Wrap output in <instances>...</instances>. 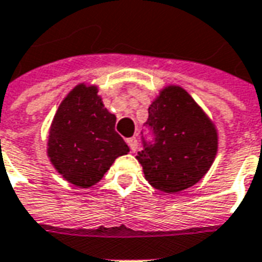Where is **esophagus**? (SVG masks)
<instances>
[{
  "label": "esophagus",
  "instance_id": "34e87169",
  "mask_svg": "<svg viewBox=\"0 0 262 262\" xmlns=\"http://www.w3.org/2000/svg\"><path fill=\"white\" fill-rule=\"evenodd\" d=\"M126 143H127V146L130 147L132 152H135V151L137 150V140H136V137H130V139H127V140H126Z\"/></svg>",
  "mask_w": 262,
  "mask_h": 262
}]
</instances>
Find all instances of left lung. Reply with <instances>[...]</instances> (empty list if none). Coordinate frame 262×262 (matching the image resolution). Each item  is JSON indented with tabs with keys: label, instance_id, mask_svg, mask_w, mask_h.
Instances as JSON below:
<instances>
[{
	"label": "left lung",
	"instance_id": "8db88e82",
	"mask_svg": "<svg viewBox=\"0 0 262 262\" xmlns=\"http://www.w3.org/2000/svg\"><path fill=\"white\" fill-rule=\"evenodd\" d=\"M146 125L154 143L143 140L136 158L152 187L176 194L203 179L218 151V132L185 89L164 87L148 106Z\"/></svg>",
	"mask_w": 262,
	"mask_h": 262
}]
</instances>
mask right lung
<instances>
[{
  "label": "right lung",
  "instance_id": "1",
  "mask_svg": "<svg viewBox=\"0 0 262 262\" xmlns=\"http://www.w3.org/2000/svg\"><path fill=\"white\" fill-rule=\"evenodd\" d=\"M115 122L98 87L80 83L72 89L58 106L48 135L47 156L58 173L82 189L100 182L114 161L129 152Z\"/></svg>",
  "mask_w": 262,
  "mask_h": 262
}]
</instances>
